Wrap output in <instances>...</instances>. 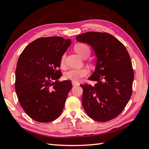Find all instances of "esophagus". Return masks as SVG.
I'll use <instances>...</instances> for the list:
<instances>
[{
  "label": "esophagus",
  "mask_w": 149,
  "mask_h": 149,
  "mask_svg": "<svg viewBox=\"0 0 149 149\" xmlns=\"http://www.w3.org/2000/svg\"><path fill=\"white\" fill-rule=\"evenodd\" d=\"M72 85L73 86H76V85H77L78 84L77 83H75V82H72Z\"/></svg>",
  "instance_id": "esophagus-1"
}]
</instances>
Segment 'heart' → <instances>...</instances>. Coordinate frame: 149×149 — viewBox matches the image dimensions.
<instances>
[{"mask_svg": "<svg viewBox=\"0 0 149 149\" xmlns=\"http://www.w3.org/2000/svg\"><path fill=\"white\" fill-rule=\"evenodd\" d=\"M75 50L78 53L82 58H86L90 54L91 49L90 47L86 43H77L74 47ZM65 55L63 54L61 58V65H63L65 63ZM88 70L85 68L80 69H70L65 72L64 78L66 80H70L73 82H77L81 78L86 77L88 75Z\"/></svg>", "mask_w": 149, "mask_h": 149, "instance_id": "b5f03b06", "label": "heart"}]
</instances>
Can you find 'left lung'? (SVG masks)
Instances as JSON below:
<instances>
[{
    "label": "left lung",
    "instance_id": "8db88e82",
    "mask_svg": "<svg viewBox=\"0 0 149 149\" xmlns=\"http://www.w3.org/2000/svg\"><path fill=\"white\" fill-rule=\"evenodd\" d=\"M76 40L91 45L97 58L95 72L88 78L95 84H81L84 109L93 120L107 122L122 113L132 95L134 71L130 56L109 33L88 32L76 36Z\"/></svg>",
    "mask_w": 149,
    "mask_h": 149
}]
</instances>
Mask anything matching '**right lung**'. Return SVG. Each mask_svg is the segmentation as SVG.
Listing matches in <instances>:
<instances>
[{
    "instance_id": "obj_1",
    "label": "right lung",
    "mask_w": 149,
    "mask_h": 149,
    "mask_svg": "<svg viewBox=\"0 0 149 149\" xmlns=\"http://www.w3.org/2000/svg\"><path fill=\"white\" fill-rule=\"evenodd\" d=\"M71 43L59 36L40 38L29 43L19 57L15 91L20 106L36 122L58 118L64 108L71 81H59L61 56Z\"/></svg>"
}]
</instances>
